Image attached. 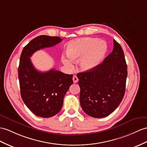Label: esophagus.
Returning a JSON list of instances; mask_svg holds the SVG:
<instances>
[{
    "label": "esophagus",
    "instance_id": "obj_1",
    "mask_svg": "<svg viewBox=\"0 0 147 147\" xmlns=\"http://www.w3.org/2000/svg\"><path fill=\"white\" fill-rule=\"evenodd\" d=\"M73 81L74 83H77V82L78 81V78L76 76H74L73 77Z\"/></svg>",
    "mask_w": 147,
    "mask_h": 147
}]
</instances>
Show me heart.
Listing matches in <instances>:
<instances>
[{"label": "heart", "mask_w": 147, "mask_h": 147, "mask_svg": "<svg viewBox=\"0 0 147 147\" xmlns=\"http://www.w3.org/2000/svg\"><path fill=\"white\" fill-rule=\"evenodd\" d=\"M108 47L106 42L102 40H97L95 38L85 37L78 38L69 42L67 45V54L69 59L62 58L65 65L71 67L72 60L80 59V69L89 71L97 67L107 52Z\"/></svg>", "instance_id": "heart-1"}]
</instances>
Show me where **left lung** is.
Returning <instances> with one entry per match:
<instances>
[{"label": "left lung", "instance_id": "1", "mask_svg": "<svg viewBox=\"0 0 147 147\" xmlns=\"http://www.w3.org/2000/svg\"><path fill=\"white\" fill-rule=\"evenodd\" d=\"M80 103L84 112L94 118L109 115L121 103L125 92L127 65L120 45L113 49L95 69L77 74Z\"/></svg>", "mask_w": 147, "mask_h": 147}]
</instances>
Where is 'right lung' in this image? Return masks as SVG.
Here are the masks:
<instances>
[{
	"mask_svg": "<svg viewBox=\"0 0 147 147\" xmlns=\"http://www.w3.org/2000/svg\"><path fill=\"white\" fill-rule=\"evenodd\" d=\"M62 40L59 37L40 35L25 46L21 53L18 69L21 96L38 117H51L60 112L64 96L73 84V76L54 69L41 72L35 69L30 57L38 50L53 47Z\"/></svg>",
	"mask_w": 147,
	"mask_h": 147,
	"instance_id": "obj_1",
	"label": "right lung"
}]
</instances>
